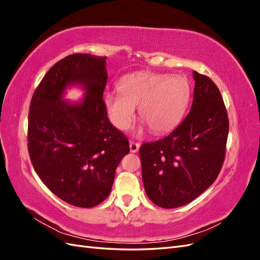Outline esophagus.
Returning a JSON list of instances; mask_svg holds the SVG:
<instances>
[{"label": "esophagus", "mask_w": 260, "mask_h": 260, "mask_svg": "<svg viewBox=\"0 0 260 260\" xmlns=\"http://www.w3.org/2000/svg\"><path fill=\"white\" fill-rule=\"evenodd\" d=\"M139 147H140V143L130 141V152L131 153H137L139 151Z\"/></svg>", "instance_id": "obj_1"}]
</instances>
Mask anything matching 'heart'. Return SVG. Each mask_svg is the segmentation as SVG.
Here are the masks:
<instances>
[{"label":"heart","instance_id":"heart-1","mask_svg":"<svg viewBox=\"0 0 260 260\" xmlns=\"http://www.w3.org/2000/svg\"><path fill=\"white\" fill-rule=\"evenodd\" d=\"M119 91H106L103 103L109 120L125 130L139 116L155 135L175 129L185 115L191 100V84L181 75L142 72L123 77Z\"/></svg>","mask_w":260,"mask_h":260}]
</instances>
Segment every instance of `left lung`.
<instances>
[{
	"instance_id": "1",
	"label": "left lung",
	"mask_w": 260,
	"mask_h": 260,
	"mask_svg": "<svg viewBox=\"0 0 260 260\" xmlns=\"http://www.w3.org/2000/svg\"><path fill=\"white\" fill-rule=\"evenodd\" d=\"M190 113L170 135L140 147L145 192L157 206L192 202L215 182L225 156L229 118L218 86L193 72Z\"/></svg>"
}]
</instances>
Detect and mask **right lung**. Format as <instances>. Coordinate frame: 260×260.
I'll use <instances>...</instances> for the list:
<instances>
[{
    "instance_id": "add662e5",
    "label": "right lung",
    "mask_w": 260,
    "mask_h": 260,
    "mask_svg": "<svg viewBox=\"0 0 260 260\" xmlns=\"http://www.w3.org/2000/svg\"><path fill=\"white\" fill-rule=\"evenodd\" d=\"M106 57L72 54L45 74L31 100L28 151L43 183L70 205L90 208L111 193L129 141L109 121L103 103ZM87 90L80 104L62 101L67 86Z\"/></svg>"
}]
</instances>
